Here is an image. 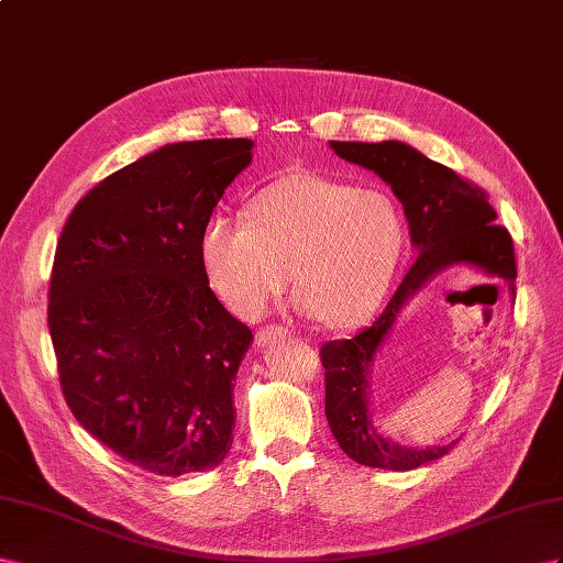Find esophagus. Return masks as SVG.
Listing matches in <instances>:
<instances>
[{
  "mask_svg": "<svg viewBox=\"0 0 563 563\" xmlns=\"http://www.w3.org/2000/svg\"><path fill=\"white\" fill-rule=\"evenodd\" d=\"M287 334V330L280 325V323H271V325H264L260 328V332H256V344H268L271 340H276V336H283Z\"/></svg>",
  "mask_w": 563,
  "mask_h": 563,
  "instance_id": "esophagus-1",
  "label": "esophagus"
}]
</instances>
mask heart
Returning a JSON list of instances; mask_svg holds the SVG:
<instances>
[{"label": "heart", "instance_id": "b5f03b06", "mask_svg": "<svg viewBox=\"0 0 563 563\" xmlns=\"http://www.w3.org/2000/svg\"><path fill=\"white\" fill-rule=\"evenodd\" d=\"M247 217L207 219L200 260L212 290L250 320L276 303L290 266L301 313L330 328L358 325L387 295L404 252V217L391 196L311 172L256 192Z\"/></svg>", "mask_w": 563, "mask_h": 563}]
</instances>
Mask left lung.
<instances>
[{
    "instance_id": "left-lung-1",
    "label": "left lung",
    "mask_w": 563,
    "mask_h": 563,
    "mask_svg": "<svg viewBox=\"0 0 563 563\" xmlns=\"http://www.w3.org/2000/svg\"><path fill=\"white\" fill-rule=\"evenodd\" d=\"M330 148L346 163L361 165L387 181L404 205L412 245L420 250L387 309L351 340L320 346L325 367V415L342 451L358 464L377 470L408 472L451 453L455 445H433L417 451L382 437L373 427L371 387L373 361L387 340L396 316L439 271L453 264L476 266L503 278L517 295L514 243L505 227H497L488 196L445 165L433 163L408 143L330 141Z\"/></svg>"
}]
</instances>
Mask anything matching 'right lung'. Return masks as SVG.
<instances>
[{
  "label": "right lung",
  "mask_w": 563,
  "mask_h": 563,
  "mask_svg": "<svg viewBox=\"0 0 563 563\" xmlns=\"http://www.w3.org/2000/svg\"><path fill=\"white\" fill-rule=\"evenodd\" d=\"M252 146L169 143L93 186L58 240L49 332L63 396L96 441L151 474L207 472L231 451L252 330L212 292L200 233Z\"/></svg>",
  "instance_id": "right-lung-1"
}]
</instances>
